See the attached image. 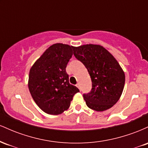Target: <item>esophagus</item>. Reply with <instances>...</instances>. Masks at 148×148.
Listing matches in <instances>:
<instances>
[{
	"mask_svg": "<svg viewBox=\"0 0 148 148\" xmlns=\"http://www.w3.org/2000/svg\"><path fill=\"white\" fill-rule=\"evenodd\" d=\"M76 87L79 88V90H81V87H80V84H77L76 85Z\"/></svg>",
	"mask_w": 148,
	"mask_h": 148,
	"instance_id": "34e87169",
	"label": "esophagus"
}]
</instances>
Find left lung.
<instances>
[{
  "instance_id": "obj_1",
  "label": "left lung",
  "mask_w": 148,
  "mask_h": 148,
  "mask_svg": "<svg viewBox=\"0 0 148 148\" xmlns=\"http://www.w3.org/2000/svg\"><path fill=\"white\" fill-rule=\"evenodd\" d=\"M74 55L88 69L92 89L84 94L86 105L96 111H103L117 103L123 93L125 76L111 53L100 45L74 47Z\"/></svg>"
}]
</instances>
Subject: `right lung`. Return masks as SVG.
I'll use <instances>...</instances> for the list:
<instances>
[{"label": "right lung", "mask_w": 148, "mask_h": 148, "mask_svg": "<svg viewBox=\"0 0 148 148\" xmlns=\"http://www.w3.org/2000/svg\"><path fill=\"white\" fill-rule=\"evenodd\" d=\"M74 47L61 43L49 47L30 69L28 88L37 105L45 113L59 115L67 110L79 90L69 82L66 67Z\"/></svg>", "instance_id": "add662e5"}]
</instances>
